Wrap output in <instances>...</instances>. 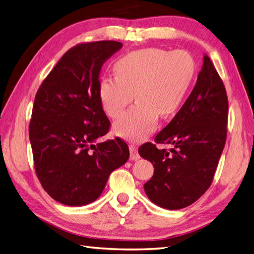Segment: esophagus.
<instances>
[{"mask_svg": "<svg viewBox=\"0 0 254 254\" xmlns=\"http://www.w3.org/2000/svg\"><path fill=\"white\" fill-rule=\"evenodd\" d=\"M129 151H130V159L131 160H138L139 158H140V156H139L138 153V150H137V146H134L133 143H130L129 144Z\"/></svg>", "mask_w": 254, "mask_h": 254, "instance_id": "esophagus-1", "label": "esophagus"}]
</instances>
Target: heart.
Wrapping results in <instances>:
<instances>
[{"label":"heart","mask_w":254,"mask_h":254,"mask_svg":"<svg viewBox=\"0 0 254 254\" xmlns=\"http://www.w3.org/2000/svg\"><path fill=\"white\" fill-rule=\"evenodd\" d=\"M116 75L103 76L98 96L113 118L121 115L134 97L138 102L114 124L121 137L140 140L153 130L159 114L173 115L194 80L196 64L188 51L147 48L131 51L116 61Z\"/></svg>","instance_id":"heart-1"}]
</instances>
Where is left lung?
<instances>
[{
  "label": "left lung",
  "instance_id": "left-lung-1",
  "mask_svg": "<svg viewBox=\"0 0 254 254\" xmlns=\"http://www.w3.org/2000/svg\"><path fill=\"white\" fill-rule=\"evenodd\" d=\"M228 98L218 72L206 55L196 85L177 115L160 131L158 149L147 142L140 157L153 164V177L143 185L149 199L165 209H181L197 200L213 182L224 150Z\"/></svg>",
  "mask_w": 254,
  "mask_h": 254
}]
</instances>
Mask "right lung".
<instances>
[{
	"label": "right lung",
	"mask_w": 254,
	"mask_h": 254,
	"mask_svg": "<svg viewBox=\"0 0 254 254\" xmlns=\"http://www.w3.org/2000/svg\"><path fill=\"white\" fill-rule=\"evenodd\" d=\"M122 47L113 40L74 46L36 93L29 124L36 174L50 197L64 205L97 199L111 173L129 159L121 138L97 142L111 125L98 77L103 64Z\"/></svg>",
	"instance_id": "right-lung-1"
}]
</instances>
